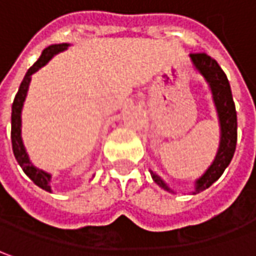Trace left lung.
Wrapping results in <instances>:
<instances>
[{"instance_id":"8db88e82","label":"left lung","mask_w":256,"mask_h":256,"mask_svg":"<svg viewBox=\"0 0 256 256\" xmlns=\"http://www.w3.org/2000/svg\"><path fill=\"white\" fill-rule=\"evenodd\" d=\"M190 62L194 64V70L205 78V82L209 86L212 100L216 108L218 122H219V148H218L216 156L205 173L194 180V190L192 194H196L208 189L212 184H215L229 166L236 148L238 123H236V110L232 98L228 77L219 67L216 60H214L205 52H198V54H190ZM150 174L152 179L162 189L173 192L169 184L159 174H156L153 170H150Z\"/></svg>"}]
</instances>
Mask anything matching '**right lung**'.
<instances>
[{
  "instance_id": "obj_1",
  "label": "right lung",
  "mask_w": 256,
  "mask_h": 256,
  "mask_svg": "<svg viewBox=\"0 0 256 256\" xmlns=\"http://www.w3.org/2000/svg\"><path fill=\"white\" fill-rule=\"evenodd\" d=\"M70 46L72 44H68V42L51 44V46H48L46 50L41 52L38 60L28 68V72H26L22 82L20 84L18 93L16 96V98H14V103H12V112H11V142H12L14 156L17 159L18 164L22 168V170H24V173L27 174L28 178L37 184L38 188L47 190V192H52V189H51V173L46 172L42 169H38L37 166L32 164V162L30 160V156H28L27 149H26L24 142H22V136H21V123H22L21 113H22L24 102L27 98L28 87H30V83H31V76L34 72H38L41 67H44L56 54H58L62 51H66Z\"/></svg>"
}]
</instances>
